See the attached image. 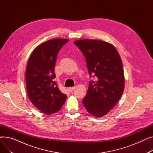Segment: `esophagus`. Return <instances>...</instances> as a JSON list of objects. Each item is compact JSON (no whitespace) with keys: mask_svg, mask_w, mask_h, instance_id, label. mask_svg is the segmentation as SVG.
Returning <instances> with one entry per match:
<instances>
[{"mask_svg":"<svg viewBox=\"0 0 153 153\" xmlns=\"http://www.w3.org/2000/svg\"><path fill=\"white\" fill-rule=\"evenodd\" d=\"M75 89V87H69L68 88V90L69 92H72Z\"/></svg>","mask_w":153,"mask_h":153,"instance_id":"34e87169","label":"esophagus"}]
</instances>
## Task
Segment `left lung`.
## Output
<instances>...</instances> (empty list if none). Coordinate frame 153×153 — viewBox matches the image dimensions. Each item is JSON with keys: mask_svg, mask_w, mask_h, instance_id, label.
Instances as JSON below:
<instances>
[{"mask_svg": "<svg viewBox=\"0 0 153 153\" xmlns=\"http://www.w3.org/2000/svg\"><path fill=\"white\" fill-rule=\"evenodd\" d=\"M74 43L85 58L90 77L97 81L89 82L82 103L88 113L102 117L113 108L122 97L125 88L123 64L116 48L99 39H77Z\"/></svg>", "mask_w": 153, "mask_h": 153, "instance_id": "8db88e82", "label": "left lung"}]
</instances>
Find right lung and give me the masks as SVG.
Segmentation results:
<instances>
[{"label": "right lung", "mask_w": 153, "mask_h": 153, "mask_svg": "<svg viewBox=\"0 0 153 153\" xmlns=\"http://www.w3.org/2000/svg\"><path fill=\"white\" fill-rule=\"evenodd\" d=\"M68 41L56 38L40 44L31 52L27 62L25 81L28 98L46 115L56 113L66 100L67 95L60 91L53 79L58 53Z\"/></svg>", "instance_id": "add662e5"}]
</instances>
